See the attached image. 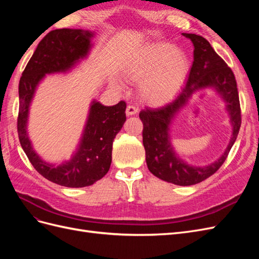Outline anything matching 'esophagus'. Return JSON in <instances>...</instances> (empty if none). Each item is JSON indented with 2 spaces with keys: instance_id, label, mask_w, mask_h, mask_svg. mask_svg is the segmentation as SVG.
I'll use <instances>...</instances> for the list:
<instances>
[{
  "instance_id": "obj_1",
  "label": "esophagus",
  "mask_w": 259,
  "mask_h": 259,
  "mask_svg": "<svg viewBox=\"0 0 259 259\" xmlns=\"http://www.w3.org/2000/svg\"><path fill=\"white\" fill-rule=\"evenodd\" d=\"M137 112H138V109H137L135 106L130 105V106L126 107V114H127V115H134V114H136Z\"/></svg>"
}]
</instances>
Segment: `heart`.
Returning a JSON list of instances; mask_svg holds the SVG:
<instances>
[{
	"instance_id": "1",
	"label": "heart",
	"mask_w": 259,
	"mask_h": 259,
	"mask_svg": "<svg viewBox=\"0 0 259 259\" xmlns=\"http://www.w3.org/2000/svg\"><path fill=\"white\" fill-rule=\"evenodd\" d=\"M189 71V61L185 55L165 43L148 44L139 51L125 67V75L139 83V96L150 105H163L173 98ZM117 89L124 86L113 81Z\"/></svg>"
}]
</instances>
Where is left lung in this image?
Returning <instances> with one entry per match:
<instances>
[{"instance_id":"8db88e82","label":"left lung","mask_w":259,"mask_h":259,"mask_svg":"<svg viewBox=\"0 0 259 259\" xmlns=\"http://www.w3.org/2000/svg\"><path fill=\"white\" fill-rule=\"evenodd\" d=\"M191 40L193 62L189 76L179 95L161 108H146L139 117L144 124L143 143L149 170L164 182L177 186L199 184L223 165L238 137L241 126V109L237 81L232 70L218 56L207 40L193 33H183ZM204 88L214 89L226 103L231 116L233 135L222 156L209 166H189L179 158L170 143L169 126L176 114L187 103L192 94Z\"/></svg>"}]
</instances>
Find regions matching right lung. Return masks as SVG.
Segmentation results:
<instances>
[{"instance_id": "right-lung-1", "label": "right lung", "mask_w": 259, "mask_h": 259, "mask_svg": "<svg viewBox=\"0 0 259 259\" xmlns=\"http://www.w3.org/2000/svg\"><path fill=\"white\" fill-rule=\"evenodd\" d=\"M95 33L82 29H56L38 43L19 81L17 130L20 145L33 167L43 177L69 188L91 186L103 178L111 165L113 140L126 121L125 101L111 107L93 100L80 144L69 161L55 165L42 160L27 133L31 101L45 74L68 72L88 57Z\"/></svg>"}]
</instances>
